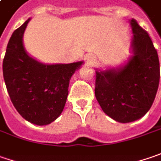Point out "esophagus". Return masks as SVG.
<instances>
[{
	"mask_svg": "<svg viewBox=\"0 0 161 161\" xmlns=\"http://www.w3.org/2000/svg\"><path fill=\"white\" fill-rule=\"evenodd\" d=\"M94 57L93 56H92V55H88L87 57H86V60H87V62L88 63H92V62H93L94 61Z\"/></svg>",
	"mask_w": 161,
	"mask_h": 161,
	"instance_id": "34e87169",
	"label": "esophagus"
}]
</instances>
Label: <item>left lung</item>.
Returning <instances> with one entry per match:
<instances>
[{"instance_id":"left-lung-1","label":"left lung","mask_w":161,"mask_h":161,"mask_svg":"<svg viewBox=\"0 0 161 161\" xmlns=\"http://www.w3.org/2000/svg\"><path fill=\"white\" fill-rule=\"evenodd\" d=\"M130 24L132 58L119 69L96 71L97 101L108 116L122 123L137 120L149 111L160 78L158 55L151 38L136 20Z\"/></svg>"}]
</instances>
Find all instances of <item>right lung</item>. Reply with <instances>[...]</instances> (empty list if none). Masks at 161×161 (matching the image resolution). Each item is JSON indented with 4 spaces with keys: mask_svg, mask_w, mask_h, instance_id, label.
I'll return each mask as SVG.
<instances>
[{
    "mask_svg": "<svg viewBox=\"0 0 161 161\" xmlns=\"http://www.w3.org/2000/svg\"><path fill=\"white\" fill-rule=\"evenodd\" d=\"M29 20L13 31L7 45L3 72L11 101L20 116L42 126L54 121L62 112L69 80L82 61L47 65L31 58L22 43Z\"/></svg>",
    "mask_w": 161,
    "mask_h": 161,
    "instance_id": "obj_1",
    "label": "right lung"
}]
</instances>
